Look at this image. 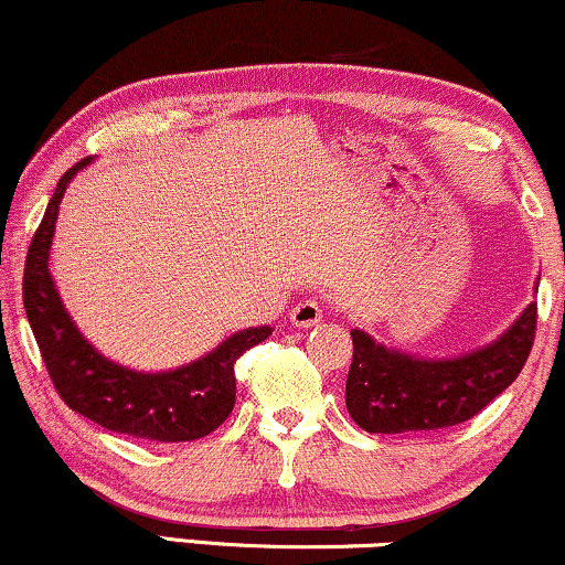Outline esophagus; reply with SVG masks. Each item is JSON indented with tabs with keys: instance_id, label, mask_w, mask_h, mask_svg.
<instances>
[{
	"instance_id": "obj_1",
	"label": "esophagus",
	"mask_w": 565,
	"mask_h": 565,
	"mask_svg": "<svg viewBox=\"0 0 565 565\" xmlns=\"http://www.w3.org/2000/svg\"><path fill=\"white\" fill-rule=\"evenodd\" d=\"M319 319H322V303H319L317 298H306V301H301L294 311H290V322L301 327V330L315 327Z\"/></svg>"
}]
</instances>
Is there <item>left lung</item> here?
Segmentation results:
<instances>
[{
	"label": "left lung",
	"instance_id": "obj_1",
	"mask_svg": "<svg viewBox=\"0 0 565 565\" xmlns=\"http://www.w3.org/2000/svg\"><path fill=\"white\" fill-rule=\"evenodd\" d=\"M537 335V301L495 343L458 359L424 361L374 343L353 330L345 406L361 429L403 435L475 419L519 377Z\"/></svg>",
	"mask_w": 565,
	"mask_h": 565
}]
</instances>
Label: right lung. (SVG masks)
Wrapping results in <instances>:
<instances>
[{
	"label": "right lung",
	"instance_id": "add662e5",
	"mask_svg": "<svg viewBox=\"0 0 565 565\" xmlns=\"http://www.w3.org/2000/svg\"><path fill=\"white\" fill-rule=\"evenodd\" d=\"M90 162L81 159L60 178L44 220L33 235L23 271V306L54 390L70 408L104 429L138 440L188 443L209 435L235 406V361L264 343L271 327H250L175 372L143 374L104 359L65 311L49 275L54 222L65 188Z\"/></svg>",
	"mask_w": 565,
	"mask_h": 565
}]
</instances>
